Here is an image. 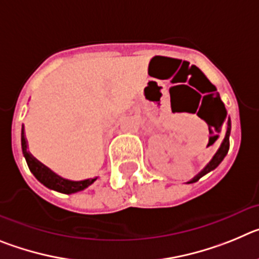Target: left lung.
<instances>
[{"instance_id":"1","label":"left lung","mask_w":259,"mask_h":259,"mask_svg":"<svg viewBox=\"0 0 259 259\" xmlns=\"http://www.w3.org/2000/svg\"><path fill=\"white\" fill-rule=\"evenodd\" d=\"M226 116H227V115H226ZM226 116H224V120L227 119V118H226ZM230 134H231V120H230V118H228V120H227V131H226V136H224V140H223V143H222L221 148H219V149H218V152L215 153V155H214V157H212L211 161H210L209 163L206 164V167H205V168H203V170L201 171V172L198 174L197 176H194L193 179L189 180L188 183L197 182V180L200 179V178H202L203 175H206L207 172H210V171H211V170H214L215 167L219 166V163H221V162L223 161V158L226 157V155H227L228 149H230Z\"/></svg>"}]
</instances>
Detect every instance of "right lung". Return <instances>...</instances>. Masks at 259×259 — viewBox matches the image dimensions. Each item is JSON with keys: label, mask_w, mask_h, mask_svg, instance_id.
<instances>
[{"label": "right lung", "mask_w": 259, "mask_h": 259, "mask_svg": "<svg viewBox=\"0 0 259 259\" xmlns=\"http://www.w3.org/2000/svg\"><path fill=\"white\" fill-rule=\"evenodd\" d=\"M22 150L24 157H26L29 170L35 175L36 179L41 184H44L45 187H48L50 189H54L57 192H61V193L66 194L76 193V192L85 189L87 187H89V185L92 184L93 182H96V179H97V178H95V179H87L81 180V182H71V180L63 179V178L58 176L57 174L53 172V171H50L47 166L41 164L36 158H33L28 153V150H27L26 137H24V128H22Z\"/></svg>", "instance_id": "add662e5"}]
</instances>
